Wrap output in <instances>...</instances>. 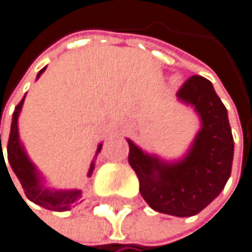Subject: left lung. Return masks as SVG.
Wrapping results in <instances>:
<instances>
[{
  "instance_id": "obj_1",
  "label": "left lung",
  "mask_w": 252,
  "mask_h": 252,
  "mask_svg": "<svg viewBox=\"0 0 252 252\" xmlns=\"http://www.w3.org/2000/svg\"><path fill=\"white\" fill-rule=\"evenodd\" d=\"M177 96L192 105L201 119L188 154L178 161H163L128 139V163L139 177L140 195L151 209L185 218L206 209L224 189L231 174L234 142L227 109L207 78L190 77Z\"/></svg>"
}]
</instances>
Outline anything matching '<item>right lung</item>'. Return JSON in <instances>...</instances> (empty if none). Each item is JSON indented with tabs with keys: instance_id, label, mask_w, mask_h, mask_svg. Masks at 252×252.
Wrapping results in <instances>:
<instances>
[{
	"instance_id": "right-lung-1",
	"label": "right lung",
	"mask_w": 252,
	"mask_h": 252,
	"mask_svg": "<svg viewBox=\"0 0 252 252\" xmlns=\"http://www.w3.org/2000/svg\"><path fill=\"white\" fill-rule=\"evenodd\" d=\"M43 71H45V67H43V69H40V72L37 74V78L40 77V74ZM24 98L16 105V109L13 112L10 136H8V142H7V158H8V163H10V168L15 172V175L18 177V180L21 181L27 198L30 201H33L34 204H39L43 209L54 210V212L69 210L74 204H77V202L81 199V190H51V189L43 188L40 174L37 172L34 164L30 161V158H28L27 153L24 151L22 143L19 140L18 118H19V113H21V109H22ZM101 147H102V145H99L96 153L101 151ZM0 148V158L2 160L4 156H2V147H1V134ZM4 163H5V160H4ZM94 166H95V164L92 161L91 169H89V175L92 174ZM5 168H7V164H5ZM7 172H8V169H7Z\"/></svg>"
}]
</instances>
